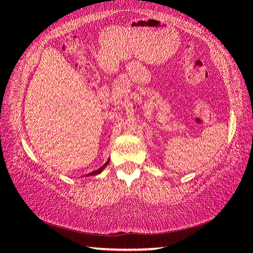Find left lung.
Masks as SVG:
<instances>
[{
  "label": "left lung",
  "mask_w": 253,
  "mask_h": 253,
  "mask_svg": "<svg viewBox=\"0 0 253 253\" xmlns=\"http://www.w3.org/2000/svg\"><path fill=\"white\" fill-rule=\"evenodd\" d=\"M107 164H108V162H107ZM107 164H105V165H103V166H102V167H101V168H100L98 171H96V172H93V174H98V172H100V171H101V170H102V169H103V167H106V166H107Z\"/></svg>",
  "instance_id": "left-lung-1"
}]
</instances>
